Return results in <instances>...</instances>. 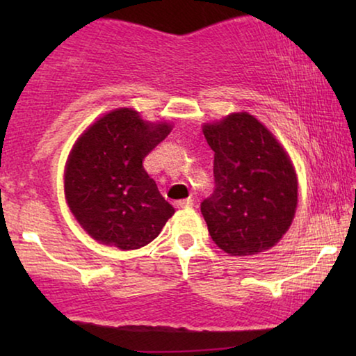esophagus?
Masks as SVG:
<instances>
[{
  "label": "esophagus",
  "mask_w": 356,
  "mask_h": 356,
  "mask_svg": "<svg viewBox=\"0 0 356 356\" xmlns=\"http://www.w3.org/2000/svg\"><path fill=\"white\" fill-rule=\"evenodd\" d=\"M191 206H194L193 199H181V201L175 202V207L177 209H184V207H191Z\"/></svg>",
  "instance_id": "obj_1"
}]
</instances>
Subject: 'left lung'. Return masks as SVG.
<instances>
[{
  "label": "left lung",
  "mask_w": 356,
  "mask_h": 356,
  "mask_svg": "<svg viewBox=\"0 0 356 356\" xmlns=\"http://www.w3.org/2000/svg\"><path fill=\"white\" fill-rule=\"evenodd\" d=\"M202 133L213 150L216 181L201 204L209 235L230 256L269 250L289 230L298 202L290 157L248 113L228 115Z\"/></svg>",
  "instance_id": "obj_1"
}]
</instances>
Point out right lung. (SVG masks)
Segmentation results:
<instances>
[{"mask_svg":"<svg viewBox=\"0 0 356 356\" xmlns=\"http://www.w3.org/2000/svg\"><path fill=\"white\" fill-rule=\"evenodd\" d=\"M172 126L152 124L138 111L118 108L77 139L66 165L67 206L94 240L138 250L159 236L175 213L144 170L143 160Z\"/></svg>","mask_w":356,"mask_h":356,"instance_id":"right-lung-1","label":"right lung"}]
</instances>
